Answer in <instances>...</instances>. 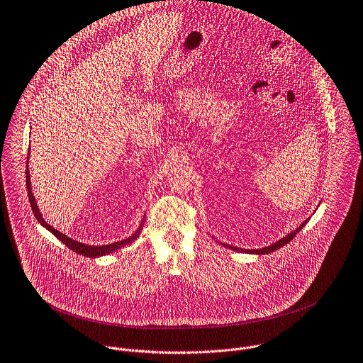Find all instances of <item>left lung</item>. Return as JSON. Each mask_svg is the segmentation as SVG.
<instances>
[{
    "instance_id": "left-lung-1",
    "label": "left lung",
    "mask_w": 363,
    "mask_h": 363,
    "mask_svg": "<svg viewBox=\"0 0 363 363\" xmlns=\"http://www.w3.org/2000/svg\"><path fill=\"white\" fill-rule=\"evenodd\" d=\"M308 220H310V218L308 219H306L296 230H293L291 233H289L287 236H284L283 239H280L279 242H276V243H273V245H270V246H267V247H263V249H239V247H235V246H230V245H226V243H220L222 246H225V247H229L230 250H235V252H242V253H252V255H269V253H273V252H276V250H279L280 247H283L284 245H287L289 242H291L294 238H296V235L308 223Z\"/></svg>"
}]
</instances>
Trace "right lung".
Returning a JSON list of instances; mask_svg holds the SVG:
<instances>
[{
    "instance_id": "obj_1",
    "label": "right lung",
    "mask_w": 363,
    "mask_h": 363,
    "mask_svg": "<svg viewBox=\"0 0 363 363\" xmlns=\"http://www.w3.org/2000/svg\"><path fill=\"white\" fill-rule=\"evenodd\" d=\"M28 154H29V151H28ZM28 158H29V157H28ZM26 189H28L29 203H30V208H32V212H33L36 220H38L43 228H46L52 235H55V236H56L63 245H66L70 250H73L74 253L82 255V256H84V257H100V256L113 253V252H116V250H118V249H121V247H124V246L133 243V242L140 236V232H141L143 225H144V219H143V222H141V225L138 226V229H137L130 238H127V239H124V240H120V242H116V243H110V245H104V246H90V245H84V243H80V242H76V240L67 238L66 235L60 233L59 230H56L55 228H52L50 225H48V223L43 220V218H42V215H40V212H39V209H38V205H36L35 196H33V194H32V189H30V179H29L28 161H26Z\"/></svg>"
}]
</instances>
